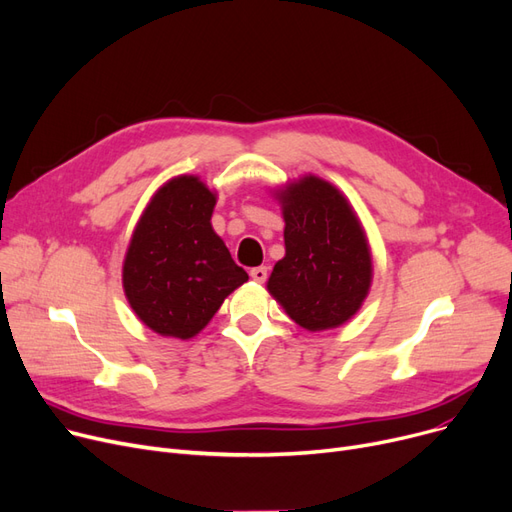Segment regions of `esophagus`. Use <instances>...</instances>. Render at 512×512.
Segmentation results:
<instances>
[{
	"label": "esophagus",
	"instance_id": "obj_1",
	"mask_svg": "<svg viewBox=\"0 0 512 512\" xmlns=\"http://www.w3.org/2000/svg\"><path fill=\"white\" fill-rule=\"evenodd\" d=\"M250 277H252L256 283H264L266 277H268L266 266H256V268H252V270H250Z\"/></svg>",
	"mask_w": 512,
	"mask_h": 512
}]
</instances>
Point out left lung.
Returning <instances> with one entry per match:
<instances>
[{
  "instance_id": "left-lung-1",
  "label": "left lung",
  "mask_w": 512,
  "mask_h": 512,
  "mask_svg": "<svg viewBox=\"0 0 512 512\" xmlns=\"http://www.w3.org/2000/svg\"><path fill=\"white\" fill-rule=\"evenodd\" d=\"M285 219V256L266 289L302 328H337L362 308L372 287V252L345 194L318 175L273 190Z\"/></svg>"
}]
</instances>
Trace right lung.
Wrapping results in <instances>:
<instances>
[{
    "label": "right lung",
    "mask_w": 512,
    "mask_h": 512,
    "mask_svg": "<svg viewBox=\"0 0 512 512\" xmlns=\"http://www.w3.org/2000/svg\"><path fill=\"white\" fill-rule=\"evenodd\" d=\"M217 192L177 175L146 204L124 258L122 283L134 314L161 337L188 341L248 273L210 225Z\"/></svg>",
    "instance_id": "1"
}]
</instances>
